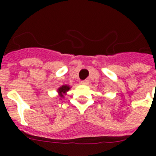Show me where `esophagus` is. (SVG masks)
Listing matches in <instances>:
<instances>
[{"instance_id":"1","label":"esophagus","mask_w":156,"mask_h":156,"mask_svg":"<svg viewBox=\"0 0 156 156\" xmlns=\"http://www.w3.org/2000/svg\"><path fill=\"white\" fill-rule=\"evenodd\" d=\"M81 83H82V84H83V85L87 86V85H88V84H89V81H88V80L82 81V82H81Z\"/></svg>"}]
</instances>
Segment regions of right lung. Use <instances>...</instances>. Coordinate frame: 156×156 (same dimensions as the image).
Wrapping results in <instances>:
<instances>
[{
    "mask_svg": "<svg viewBox=\"0 0 156 156\" xmlns=\"http://www.w3.org/2000/svg\"><path fill=\"white\" fill-rule=\"evenodd\" d=\"M69 89H70V87H69V86L68 85H63L61 86V87H59L58 90H57V92H58L60 97L64 98V95H66V92H67Z\"/></svg>",
    "mask_w": 156,
    "mask_h": 156,
    "instance_id": "obj_1",
    "label": "right lung"
}]
</instances>
